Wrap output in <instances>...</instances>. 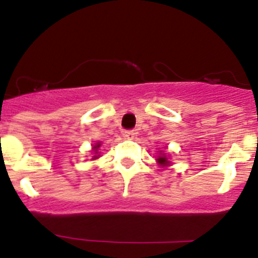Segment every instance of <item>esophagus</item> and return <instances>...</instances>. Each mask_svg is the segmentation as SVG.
<instances>
[{
    "instance_id": "esophagus-1",
    "label": "esophagus",
    "mask_w": 258,
    "mask_h": 258,
    "mask_svg": "<svg viewBox=\"0 0 258 258\" xmlns=\"http://www.w3.org/2000/svg\"><path fill=\"white\" fill-rule=\"evenodd\" d=\"M134 136H136V132H134V131L124 132V137L126 138V140H133Z\"/></svg>"
}]
</instances>
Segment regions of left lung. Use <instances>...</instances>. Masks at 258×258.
I'll return each instance as SVG.
<instances>
[{"mask_svg": "<svg viewBox=\"0 0 258 258\" xmlns=\"http://www.w3.org/2000/svg\"><path fill=\"white\" fill-rule=\"evenodd\" d=\"M160 152H161V151H160ZM156 160H157V163L160 164L161 166L169 165V163H170V161H168V157L165 156V154H160V156L157 157Z\"/></svg>", "mask_w": 258, "mask_h": 258, "instance_id": "left-lung-1", "label": "left lung"}]
</instances>
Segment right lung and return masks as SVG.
Returning a JSON list of instances; mask_svg holds the SVG:
<instances>
[{"label": "right lung", "instance_id": "right-lung-1", "mask_svg": "<svg viewBox=\"0 0 258 258\" xmlns=\"http://www.w3.org/2000/svg\"><path fill=\"white\" fill-rule=\"evenodd\" d=\"M99 147H101V143H97V145H94V147H93V150H94V154H98V149H99ZM98 156H99V155H98ZM98 156L97 155H94V156H93V159H98Z\"/></svg>", "mask_w": 258, "mask_h": 258}]
</instances>
